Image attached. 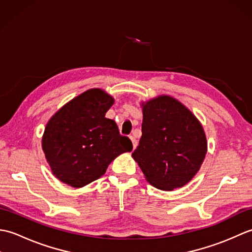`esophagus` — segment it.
<instances>
[{
    "instance_id": "obj_1",
    "label": "esophagus",
    "mask_w": 252,
    "mask_h": 252,
    "mask_svg": "<svg viewBox=\"0 0 252 252\" xmlns=\"http://www.w3.org/2000/svg\"><path fill=\"white\" fill-rule=\"evenodd\" d=\"M130 138H131V141H132V144H133V148H136V146H137V141L135 140V137L134 136H130Z\"/></svg>"
}]
</instances>
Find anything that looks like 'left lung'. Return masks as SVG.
I'll use <instances>...</instances> for the list:
<instances>
[{"mask_svg": "<svg viewBox=\"0 0 252 252\" xmlns=\"http://www.w3.org/2000/svg\"><path fill=\"white\" fill-rule=\"evenodd\" d=\"M206 153L201 125L179 100L164 95L143 105L142 137L132 156L153 186L162 190L184 186Z\"/></svg>", "mask_w": 252, "mask_h": 252, "instance_id": "1", "label": "left lung"}]
</instances>
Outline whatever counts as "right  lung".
<instances>
[{"label":"right lung","mask_w":252,"mask_h":252,"mask_svg":"<svg viewBox=\"0 0 252 252\" xmlns=\"http://www.w3.org/2000/svg\"><path fill=\"white\" fill-rule=\"evenodd\" d=\"M114 98L99 89L79 95L58 110L45 127L42 148L52 172L72 187L99 179L109 163L133 145L105 114Z\"/></svg>","instance_id":"add662e5"}]
</instances>
